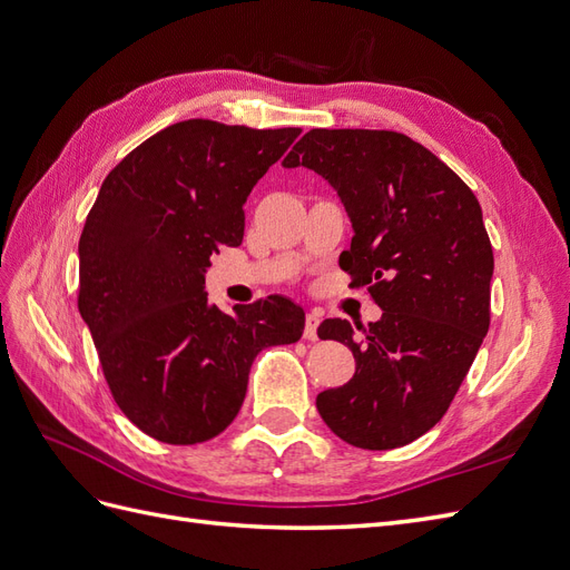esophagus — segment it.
<instances>
[{
  "instance_id": "esophagus-1",
  "label": "esophagus",
  "mask_w": 570,
  "mask_h": 570,
  "mask_svg": "<svg viewBox=\"0 0 570 570\" xmlns=\"http://www.w3.org/2000/svg\"><path fill=\"white\" fill-rule=\"evenodd\" d=\"M318 325H321V316L316 312L306 314L304 321V340H318Z\"/></svg>"
}]
</instances>
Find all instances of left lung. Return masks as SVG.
Segmentation results:
<instances>
[{
  "instance_id": "obj_1",
  "label": "left lung",
  "mask_w": 570,
  "mask_h": 570,
  "mask_svg": "<svg viewBox=\"0 0 570 570\" xmlns=\"http://www.w3.org/2000/svg\"><path fill=\"white\" fill-rule=\"evenodd\" d=\"M316 170L352 220L340 266L371 285L381 321L327 318L347 344L350 383L316 396L325 425L361 450H394L450 409L490 327L492 245L471 187L433 151L392 130H308L283 159Z\"/></svg>"
}]
</instances>
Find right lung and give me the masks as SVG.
Masks as SVG:
<instances>
[{
  "instance_id": "1",
  "label": "right lung",
  "mask_w": 570,
  "mask_h": 570,
  "mask_svg": "<svg viewBox=\"0 0 570 570\" xmlns=\"http://www.w3.org/2000/svg\"><path fill=\"white\" fill-rule=\"evenodd\" d=\"M299 132L189 118L135 147L101 183L78 243V308L116 404L154 440L223 433L256 354L304 333L302 306L287 297L226 314L204 292L212 254L243 243L252 187Z\"/></svg>"
}]
</instances>
